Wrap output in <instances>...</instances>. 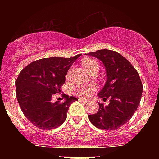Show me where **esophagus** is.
Instances as JSON below:
<instances>
[{"label":"esophagus","instance_id":"1","mask_svg":"<svg viewBox=\"0 0 159 159\" xmlns=\"http://www.w3.org/2000/svg\"><path fill=\"white\" fill-rule=\"evenodd\" d=\"M79 102H84V103H87V100L83 99V98H80V99H79Z\"/></svg>","mask_w":159,"mask_h":159}]
</instances>
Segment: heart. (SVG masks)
<instances>
[{
  "instance_id": "obj_1",
  "label": "heart",
  "mask_w": 159,
  "mask_h": 159,
  "mask_svg": "<svg viewBox=\"0 0 159 159\" xmlns=\"http://www.w3.org/2000/svg\"><path fill=\"white\" fill-rule=\"evenodd\" d=\"M82 64L83 67L88 72L91 70L93 69V68H95V67H99L98 62L95 59H93V58H91V57H85V58H83L82 60ZM95 89H96V85L92 84L90 85V86H87V87H81V88L77 90V93L80 97H86L94 92Z\"/></svg>"
}]
</instances>
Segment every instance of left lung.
I'll list each match as a JSON object with an SVG mask.
<instances>
[{"instance_id":"8db88e82","label":"left lung","mask_w":159,"mask_h":159,"mask_svg":"<svg viewBox=\"0 0 159 159\" xmlns=\"http://www.w3.org/2000/svg\"><path fill=\"white\" fill-rule=\"evenodd\" d=\"M104 64L106 82L97 97L109 99L108 106L100 104L96 114L88 115L91 123L104 130H114L130 120L138 108L143 85L138 72L122 55L109 49L87 53Z\"/></svg>"}]
</instances>
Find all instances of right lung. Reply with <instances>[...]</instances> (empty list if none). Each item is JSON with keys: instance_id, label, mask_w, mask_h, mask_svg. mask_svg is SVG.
Returning a JSON list of instances; mask_svg holds the SVG:
<instances>
[{"instance_id": "obj_1", "label": "right lung", "mask_w": 159, "mask_h": 159, "mask_svg": "<svg viewBox=\"0 0 159 159\" xmlns=\"http://www.w3.org/2000/svg\"><path fill=\"white\" fill-rule=\"evenodd\" d=\"M81 55L39 59L19 74L16 82L17 101L25 116L34 125L48 130L64 122L69 106L77 99L67 95L62 103L53 102L52 99L56 93L61 92L67 71Z\"/></svg>"}]
</instances>
